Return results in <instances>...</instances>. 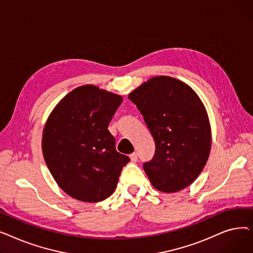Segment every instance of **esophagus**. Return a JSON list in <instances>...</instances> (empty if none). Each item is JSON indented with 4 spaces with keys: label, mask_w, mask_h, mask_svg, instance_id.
Listing matches in <instances>:
<instances>
[{
    "label": "esophagus",
    "mask_w": 253,
    "mask_h": 253,
    "mask_svg": "<svg viewBox=\"0 0 253 253\" xmlns=\"http://www.w3.org/2000/svg\"><path fill=\"white\" fill-rule=\"evenodd\" d=\"M130 159H131V161H133V162H136L137 161V159H138V156H137V153H132L131 155H130Z\"/></svg>",
    "instance_id": "obj_1"
}]
</instances>
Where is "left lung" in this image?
<instances>
[{
    "label": "left lung",
    "instance_id": "8db88e82",
    "mask_svg": "<svg viewBox=\"0 0 253 253\" xmlns=\"http://www.w3.org/2000/svg\"><path fill=\"white\" fill-rule=\"evenodd\" d=\"M155 139L144 172L165 193L190 185L203 170L210 153L211 132L206 110L195 91L178 80L152 78L129 94Z\"/></svg>",
    "mask_w": 253,
    "mask_h": 253
}]
</instances>
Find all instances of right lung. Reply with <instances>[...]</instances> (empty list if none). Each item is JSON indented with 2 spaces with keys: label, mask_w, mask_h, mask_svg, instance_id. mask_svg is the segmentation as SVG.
<instances>
[{
  "label": "right lung",
  "mask_w": 253,
  "mask_h": 253,
  "mask_svg": "<svg viewBox=\"0 0 253 253\" xmlns=\"http://www.w3.org/2000/svg\"><path fill=\"white\" fill-rule=\"evenodd\" d=\"M122 97L85 85L70 92L49 116L43 132L46 164L59 187L84 202H100L115 191L130 161L116 150L108 130Z\"/></svg>",
  "instance_id": "1"
}]
</instances>
